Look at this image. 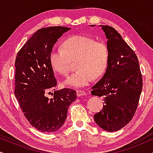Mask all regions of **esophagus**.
Masks as SVG:
<instances>
[{"label": "esophagus", "mask_w": 153, "mask_h": 153, "mask_svg": "<svg viewBox=\"0 0 153 153\" xmlns=\"http://www.w3.org/2000/svg\"><path fill=\"white\" fill-rule=\"evenodd\" d=\"M76 95L78 97H80V96H83L86 95V93L85 91H81V90H77L76 91Z\"/></svg>", "instance_id": "1"}]
</instances>
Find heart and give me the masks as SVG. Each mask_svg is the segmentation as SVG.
Listing matches in <instances>:
<instances>
[{
    "label": "heart",
    "mask_w": 153,
    "mask_h": 153,
    "mask_svg": "<svg viewBox=\"0 0 153 153\" xmlns=\"http://www.w3.org/2000/svg\"><path fill=\"white\" fill-rule=\"evenodd\" d=\"M76 60L75 66L78 70L64 83L75 88L83 87L105 73L109 61L108 48L105 43L97 42L92 37L74 35L63 42L62 49L53 48L49 55L51 68L64 76L69 74L71 63Z\"/></svg>",
    "instance_id": "heart-1"
}]
</instances>
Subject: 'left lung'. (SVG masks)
I'll list each match as a JSON object with an SVG mask.
<instances>
[{"label":"left lung","mask_w":153,"mask_h":153,"mask_svg":"<svg viewBox=\"0 0 153 153\" xmlns=\"http://www.w3.org/2000/svg\"><path fill=\"white\" fill-rule=\"evenodd\" d=\"M101 26L108 39L109 61L103 77L92 87V95L103 97L105 104L94 119L104 130L116 131L134 116L143 80L138 58L131 48L116 29Z\"/></svg>","instance_id":"1"}]
</instances>
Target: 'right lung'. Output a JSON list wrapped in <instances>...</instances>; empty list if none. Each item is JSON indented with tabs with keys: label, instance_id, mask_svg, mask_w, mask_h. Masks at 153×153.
<instances>
[{
	"label": "right lung",
	"instance_id": "obj_1",
	"mask_svg": "<svg viewBox=\"0 0 153 153\" xmlns=\"http://www.w3.org/2000/svg\"><path fill=\"white\" fill-rule=\"evenodd\" d=\"M70 28L52 26L39 29L18 52L15 60L14 95L29 123L42 132H54L64 124L69 106L77 97L71 88L55 91L57 81L49 55L58 39Z\"/></svg>",
	"mask_w": 153,
	"mask_h": 153
}]
</instances>
